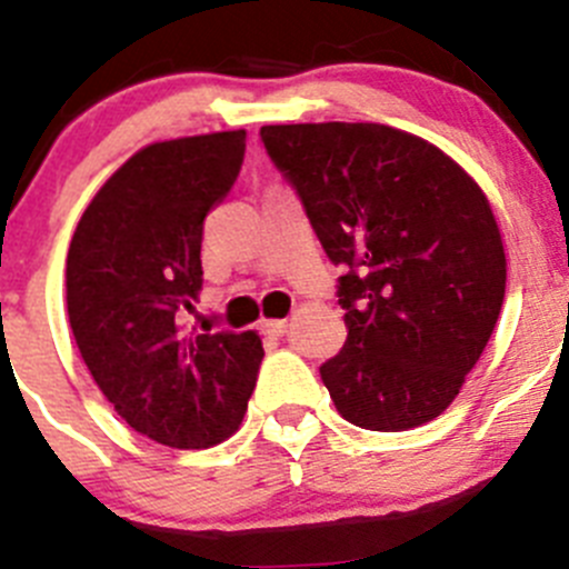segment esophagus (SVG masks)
Returning a JSON list of instances; mask_svg holds the SVG:
<instances>
[{
  "label": "esophagus",
  "mask_w": 569,
  "mask_h": 569,
  "mask_svg": "<svg viewBox=\"0 0 569 569\" xmlns=\"http://www.w3.org/2000/svg\"><path fill=\"white\" fill-rule=\"evenodd\" d=\"M260 328H263L267 333H272V337H283L286 328H289V322H286V320H263V322H260Z\"/></svg>",
  "instance_id": "1"
}]
</instances>
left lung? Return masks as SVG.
<instances>
[{
    "instance_id": "1",
    "label": "left lung",
    "mask_w": 569,
    "mask_h": 569,
    "mask_svg": "<svg viewBox=\"0 0 569 569\" xmlns=\"http://www.w3.org/2000/svg\"><path fill=\"white\" fill-rule=\"evenodd\" d=\"M260 140L345 269L348 339L320 368L339 416L373 432L438 418L506 297V249L480 184L390 126H263Z\"/></svg>"
}]
</instances>
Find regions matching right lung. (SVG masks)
Masks as SVG:
<instances>
[{
  "label": "right lung",
  "instance_id": "right-lung-1",
  "mask_svg": "<svg viewBox=\"0 0 569 569\" xmlns=\"http://www.w3.org/2000/svg\"><path fill=\"white\" fill-rule=\"evenodd\" d=\"M247 131L153 142L111 173L67 254L78 350L117 416L173 449L230 438L258 381L254 331L190 333L201 232L241 171Z\"/></svg>",
  "mask_w": 569,
  "mask_h": 569
}]
</instances>
